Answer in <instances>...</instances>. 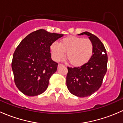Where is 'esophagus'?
<instances>
[{"instance_id": "esophagus-1", "label": "esophagus", "mask_w": 123, "mask_h": 123, "mask_svg": "<svg viewBox=\"0 0 123 123\" xmlns=\"http://www.w3.org/2000/svg\"><path fill=\"white\" fill-rule=\"evenodd\" d=\"M62 65H63V64H58V68L60 67H61V66H62Z\"/></svg>"}]
</instances>
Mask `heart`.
Segmentation results:
<instances>
[{
    "label": "heart",
    "instance_id": "b5f03b06",
    "mask_svg": "<svg viewBox=\"0 0 123 123\" xmlns=\"http://www.w3.org/2000/svg\"><path fill=\"white\" fill-rule=\"evenodd\" d=\"M93 44L89 38L69 36L63 38L59 43L54 42L50 46V52L56 61L65 56L74 67H81L87 63L93 54Z\"/></svg>",
    "mask_w": 123,
    "mask_h": 123
}]
</instances>
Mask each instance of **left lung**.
Masks as SVG:
<instances>
[{
    "instance_id": "1",
    "label": "left lung",
    "mask_w": 123,
    "mask_h": 123,
    "mask_svg": "<svg viewBox=\"0 0 123 123\" xmlns=\"http://www.w3.org/2000/svg\"><path fill=\"white\" fill-rule=\"evenodd\" d=\"M93 44V54L91 59L79 67H68L67 86L73 95L80 98L90 96L97 91L102 84L107 71L108 56L104 44L96 36L85 31Z\"/></svg>"
}]
</instances>
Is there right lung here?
<instances>
[{
	"mask_svg": "<svg viewBox=\"0 0 123 123\" xmlns=\"http://www.w3.org/2000/svg\"><path fill=\"white\" fill-rule=\"evenodd\" d=\"M62 36L40 29L27 36L16 48L12 69L16 86L24 95L37 96L47 89L58 65L52 60L50 46Z\"/></svg>",
	"mask_w": 123,
	"mask_h": 123,
	"instance_id": "1",
	"label": "right lung"
}]
</instances>
